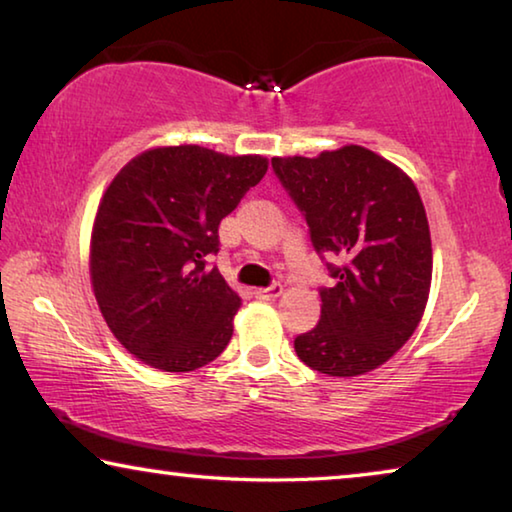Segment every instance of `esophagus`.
<instances>
[{"mask_svg":"<svg viewBox=\"0 0 512 512\" xmlns=\"http://www.w3.org/2000/svg\"><path fill=\"white\" fill-rule=\"evenodd\" d=\"M277 296H282V284H271L266 289H255V298L259 300H273Z\"/></svg>","mask_w":512,"mask_h":512,"instance_id":"esophagus-1","label":"esophagus"}]
</instances>
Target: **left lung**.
Wrapping results in <instances>:
<instances>
[{"label": "left lung", "mask_w": 512, "mask_h": 512, "mask_svg": "<svg viewBox=\"0 0 512 512\" xmlns=\"http://www.w3.org/2000/svg\"><path fill=\"white\" fill-rule=\"evenodd\" d=\"M273 171L309 225L334 287H320V320L296 336L302 363L357 377L411 339L431 287V235L413 180L363 146L318 158H273Z\"/></svg>", "instance_id": "obj_1"}]
</instances>
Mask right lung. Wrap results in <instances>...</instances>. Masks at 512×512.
I'll list each match as a JSON object with an SVG mask.
<instances>
[{
    "instance_id": "right-lung-1",
    "label": "right lung",
    "mask_w": 512,
    "mask_h": 512,
    "mask_svg": "<svg viewBox=\"0 0 512 512\" xmlns=\"http://www.w3.org/2000/svg\"><path fill=\"white\" fill-rule=\"evenodd\" d=\"M262 155L160 146L121 169L92 228L90 275L110 332L146 366L189 372L232 339L241 298L207 257L219 223L264 178Z\"/></svg>"
}]
</instances>
